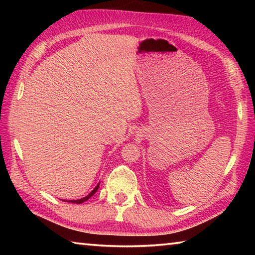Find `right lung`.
<instances>
[{"instance_id": "right-lung-1", "label": "right lung", "mask_w": 255, "mask_h": 255, "mask_svg": "<svg viewBox=\"0 0 255 255\" xmlns=\"http://www.w3.org/2000/svg\"><path fill=\"white\" fill-rule=\"evenodd\" d=\"M99 184H100V183H99ZM99 184L97 185V187L96 188H94L93 190H92V191L91 192H90L89 193V195L88 196H86V197H84V198H82V199H77V200H67V202H73V204H82V202H84V201H86V200H88V199H90V198H91L93 195H94V193H96L97 192V190L99 189Z\"/></svg>"}]
</instances>
